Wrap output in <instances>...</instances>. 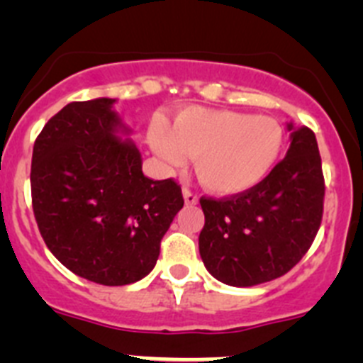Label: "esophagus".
Segmentation results:
<instances>
[{"label":"esophagus","mask_w":363,"mask_h":363,"mask_svg":"<svg viewBox=\"0 0 363 363\" xmlns=\"http://www.w3.org/2000/svg\"><path fill=\"white\" fill-rule=\"evenodd\" d=\"M182 196H184L186 205H196L199 203V196L193 195L188 188H182Z\"/></svg>","instance_id":"1"}]
</instances>
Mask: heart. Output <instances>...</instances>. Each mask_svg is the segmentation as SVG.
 I'll use <instances>...</instances> for the list:
<instances>
[{
  "label": "heart",
  "mask_w": 363,
  "mask_h": 363,
  "mask_svg": "<svg viewBox=\"0 0 363 363\" xmlns=\"http://www.w3.org/2000/svg\"><path fill=\"white\" fill-rule=\"evenodd\" d=\"M284 131L276 119L233 111L188 107L172 128L161 119L149 128V145L167 167L193 158L199 181L214 195H239L272 172Z\"/></svg>",
  "instance_id": "1"
}]
</instances>
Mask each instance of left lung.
<instances>
[{
	"mask_svg": "<svg viewBox=\"0 0 363 363\" xmlns=\"http://www.w3.org/2000/svg\"><path fill=\"white\" fill-rule=\"evenodd\" d=\"M286 130V156L258 186L230 199L200 200V256L208 274L228 286H256L284 276L320 228L325 182L316 137L294 121Z\"/></svg>",
	"mask_w": 363,
	"mask_h": 363,
	"instance_id": "obj_1",
	"label": "left lung"
}]
</instances>
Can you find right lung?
<instances>
[{
	"instance_id": "add662e5",
	"label": "right lung",
	"mask_w": 363,
	"mask_h": 363,
	"mask_svg": "<svg viewBox=\"0 0 363 363\" xmlns=\"http://www.w3.org/2000/svg\"><path fill=\"white\" fill-rule=\"evenodd\" d=\"M73 101L33 147L31 196L50 252L77 276L105 286L140 281L182 208L181 186L142 174V155L113 105Z\"/></svg>"
}]
</instances>
